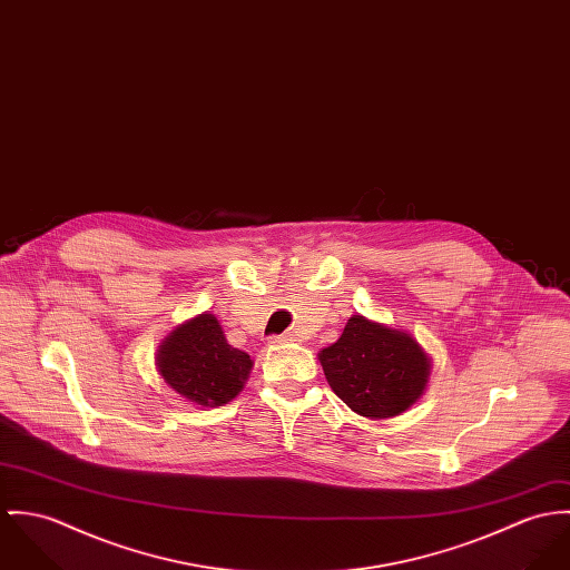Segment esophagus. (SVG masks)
<instances>
[{
    "label": "esophagus",
    "instance_id": "obj_1",
    "mask_svg": "<svg viewBox=\"0 0 570 570\" xmlns=\"http://www.w3.org/2000/svg\"><path fill=\"white\" fill-rule=\"evenodd\" d=\"M293 341H297V334H293V332H286V334H282V336H275V343H293Z\"/></svg>",
    "mask_w": 570,
    "mask_h": 570
}]
</instances>
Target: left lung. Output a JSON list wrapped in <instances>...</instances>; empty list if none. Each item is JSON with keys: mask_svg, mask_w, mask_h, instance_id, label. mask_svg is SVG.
<instances>
[{"mask_svg": "<svg viewBox=\"0 0 570 570\" xmlns=\"http://www.w3.org/2000/svg\"><path fill=\"white\" fill-rule=\"evenodd\" d=\"M332 391L358 415L404 413L426 389L431 358L406 332L352 315L336 343L318 352Z\"/></svg>", "mask_w": 570, "mask_h": 570, "instance_id": "8db88e82", "label": "left lung"}]
</instances>
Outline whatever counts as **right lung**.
Instances as JSON below:
<instances>
[{
	"instance_id": "1",
	"label": "right lung",
	"mask_w": 570,
	"mask_h": 570,
	"mask_svg": "<svg viewBox=\"0 0 570 570\" xmlns=\"http://www.w3.org/2000/svg\"><path fill=\"white\" fill-rule=\"evenodd\" d=\"M254 361L227 343L209 313L177 325L157 350V370L181 397L198 406H223L245 386Z\"/></svg>"
}]
</instances>
